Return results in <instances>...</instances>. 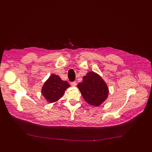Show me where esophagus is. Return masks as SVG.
Returning a JSON list of instances; mask_svg holds the SVG:
<instances>
[{
    "label": "esophagus",
    "mask_w": 152,
    "mask_h": 152,
    "mask_svg": "<svg viewBox=\"0 0 152 152\" xmlns=\"http://www.w3.org/2000/svg\"><path fill=\"white\" fill-rule=\"evenodd\" d=\"M71 85L72 86H77V82L75 81V82H71Z\"/></svg>",
    "instance_id": "1"
}]
</instances>
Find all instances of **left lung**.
<instances>
[{
	"mask_svg": "<svg viewBox=\"0 0 152 152\" xmlns=\"http://www.w3.org/2000/svg\"><path fill=\"white\" fill-rule=\"evenodd\" d=\"M86 102L91 105L98 107L107 99L108 88L97 73L93 72L87 73L83 77L82 82L77 85Z\"/></svg>",
	"mask_w": 152,
	"mask_h": 152,
	"instance_id": "8db88e82",
	"label": "left lung"
}]
</instances>
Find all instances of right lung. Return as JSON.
<instances>
[{
  "mask_svg": "<svg viewBox=\"0 0 152 152\" xmlns=\"http://www.w3.org/2000/svg\"><path fill=\"white\" fill-rule=\"evenodd\" d=\"M70 86L66 80H62L58 75L53 74L44 83L42 94L49 103H53L60 99Z\"/></svg>",
  "mask_w": 152,
  "mask_h": 152,
  "instance_id": "1",
  "label": "right lung"
}]
</instances>
